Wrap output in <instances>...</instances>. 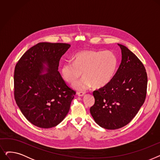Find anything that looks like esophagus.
Listing matches in <instances>:
<instances>
[{
  "mask_svg": "<svg viewBox=\"0 0 160 160\" xmlns=\"http://www.w3.org/2000/svg\"><path fill=\"white\" fill-rule=\"evenodd\" d=\"M77 95L78 97H83V96L85 95V93H84V92H78Z\"/></svg>",
  "mask_w": 160,
  "mask_h": 160,
  "instance_id": "obj_1",
  "label": "esophagus"
}]
</instances>
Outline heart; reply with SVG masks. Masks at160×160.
<instances>
[{
    "mask_svg": "<svg viewBox=\"0 0 160 160\" xmlns=\"http://www.w3.org/2000/svg\"><path fill=\"white\" fill-rule=\"evenodd\" d=\"M74 62L65 63L61 69L63 78L68 83L77 82L82 74L81 80L75 83L73 88L85 91L93 86L104 87L111 81L118 65V59L112 51L83 50L76 54Z\"/></svg>",
    "mask_w": 160,
    "mask_h": 160,
    "instance_id": "1",
    "label": "heart"
}]
</instances>
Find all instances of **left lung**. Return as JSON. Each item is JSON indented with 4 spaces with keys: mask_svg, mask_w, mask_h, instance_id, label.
I'll return each mask as SVG.
<instances>
[{
    "mask_svg": "<svg viewBox=\"0 0 160 160\" xmlns=\"http://www.w3.org/2000/svg\"><path fill=\"white\" fill-rule=\"evenodd\" d=\"M122 60L108 84L93 91L95 104L90 113L96 123L108 130L128 124L143 104L147 95V74L139 58L122 45Z\"/></svg>",
    "mask_w": 160,
    "mask_h": 160,
    "instance_id": "1",
    "label": "left lung"
}]
</instances>
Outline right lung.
Segmentation results:
<instances>
[{
    "label": "right lung",
    "instance_id": "right-lung-1",
    "mask_svg": "<svg viewBox=\"0 0 160 160\" xmlns=\"http://www.w3.org/2000/svg\"><path fill=\"white\" fill-rule=\"evenodd\" d=\"M71 45L42 42L29 48L14 71L15 102L27 119L42 128L60 124L68 113L76 92L58 71Z\"/></svg>",
    "mask_w": 160,
    "mask_h": 160
}]
</instances>
